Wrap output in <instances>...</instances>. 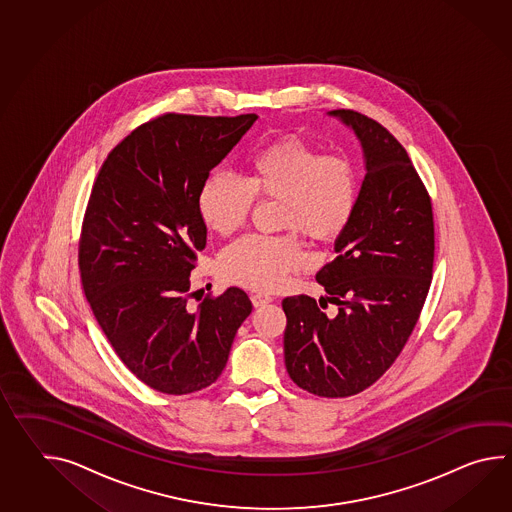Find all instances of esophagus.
Here are the masks:
<instances>
[{
	"label": "esophagus",
	"instance_id": "1",
	"mask_svg": "<svg viewBox=\"0 0 512 512\" xmlns=\"http://www.w3.org/2000/svg\"><path fill=\"white\" fill-rule=\"evenodd\" d=\"M251 303H253V307L255 308L264 307V305L272 303V297L264 296V294H253V296H251Z\"/></svg>",
	"mask_w": 512,
	"mask_h": 512
}]
</instances>
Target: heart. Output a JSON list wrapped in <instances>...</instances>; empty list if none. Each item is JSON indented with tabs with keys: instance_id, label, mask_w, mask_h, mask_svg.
Returning <instances> with one entry per match:
<instances>
[{
	"instance_id": "b5f03b06",
	"label": "heart",
	"mask_w": 512,
	"mask_h": 512,
	"mask_svg": "<svg viewBox=\"0 0 512 512\" xmlns=\"http://www.w3.org/2000/svg\"><path fill=\"white\" fill-rule=\"evenodd\" d=\"M255 198L279 200L277 224L294 231L240 239L222 253L220 270L231 283L275 292L307 262L296 230L316 244H332L347 231L360 198L358 169L347 156H321L299 137H283L250 159L244 180L222 172L207 178L198 209L209 228L228 237L246 224Z\"/></svg>"
}]
</instances>
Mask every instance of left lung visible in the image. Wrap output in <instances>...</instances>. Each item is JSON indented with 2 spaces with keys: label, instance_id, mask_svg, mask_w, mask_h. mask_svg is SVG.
Segmentation results:
<instances>
[{
  "label": "left lung",
  "instance_id": "obj_1",
  "mask_svg": "<svg viewBox=\"0 0 512 512\" xmlns=\"http://www.w3.org/2000/svg\"><path fill=\"white\" fill-rule=\"evenodd\" d=\"M329 115L360 139L364 182L336 259L316 275L327 299H283L284 364L301 389L341 398L373 386L404 349L432 284L435 235L432 200L406 148L367 115ZM327 300L336 317L318 308Z\"/></svg>",
  "mask_w": 512,
  "mask_h": 512
}]
</instances>
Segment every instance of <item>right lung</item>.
<instances>
[{
	"label": "right lung",
	"mask_w": 512,
	"mask_h": 512,
	"mask_svg": "<svg viewBox=\"0 0 512 512\" xmlns=\"http://www.w3.org/2000/svg\"><path fill=\"white\" fill-rule=\"evenodd\" d=\"M257 115L165 114L108 154L82 222V288L121 362L167 395L211 386L251 301L237 286L189 303L207 228L198 194Z\"/></svg>",
	"instance_id": "add662e5"
}]
</instances>
